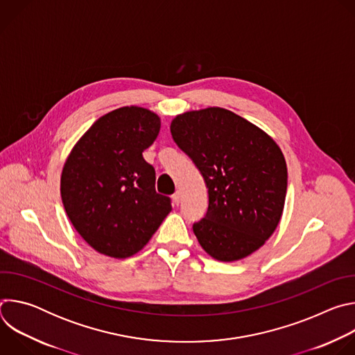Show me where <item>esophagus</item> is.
Masks as SVG:
<instances>
[{
	"mask_svg": "<svg viewBox=\"0 0 355 355\" xmlns=\"http://www.w3.org/2000/svg\"><path fill=\"white\" fill-rule=\"evenodd\" d=\"M173 202L175 205H180V202H181V192L180 191H177L174 195H173Z\"/></svg>",
	"mask_w": 355,
	"mask_h": 355,
	"instance_id": "esophagus-1",
	"label": "esophagus"
}]
</instances>
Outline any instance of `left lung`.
<instances>
[{
	"label": "left lung",
	"instance_id": "8db88e82",
	"mask_svg": "<svg viewBox=\"0 0 355 355\" xmlns=\"http://www.w3.org/2000/svg\"><path fill=\"white\" fill-rule=\"evenodd\" d=\"M170 130L208 187V212L192 226L200 247L226 263L257 251L284 212L288 173L279 146L219 107L177 115Z\"/></svg>",
	"mask_w": 355,
	"mask_h": 355
}]
</instances>
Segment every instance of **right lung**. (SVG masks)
Listing matches in <instances>:
<instances>
[{
    "label": "right lung",
    "mask_w": 355,
    "mask_h": 355,
    "mask_svg": "<svg viewBox=\"0 0 355 355\" xmlns=\"http://www.w3.org/2000/svg\"><path fill=\"white\" fill-rule=\"evenodd\" d=\"M160 126V116L146 108H118L94 122L64 163L60 193L66 214L101 254H136L173 209L170 198L156 192L155 168L141 155Z\"/></svg>",
    "instance_id": "obj_1"
}]
</instances>
